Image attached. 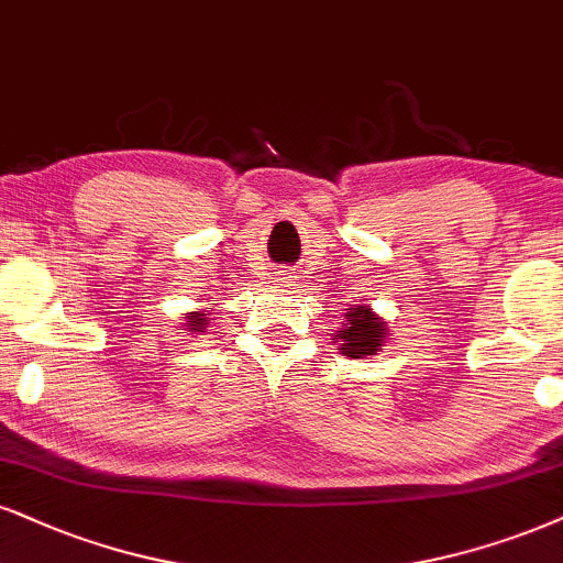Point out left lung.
I'll list each match as a JSON object with an SVG mask.
<instances>
[{
	"label": "left lung",
	"mask_w": 563,
	"mask_h": 563,
	"mask_svg": "<svg viewBox=\"0 0 563 563\" xmlns=\"http://www.w3.org/2000/svg\"><path fill=\"white\" fill-rule=\"evenodd\" d=\"M386 329L380 323V318L371 313V308H350V323L344 331H339L342 339V352L346 357H365L376 355L378 346H384Z\"/></svg>",
	"instance_id": "obj_1"
}]
</instances>
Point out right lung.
Wrapping results in <instances>:
<instances>
[{
    "mask_svg": "<svg viewBox=\"0 0 563 563\" xmlns=\"http://www.w3.org/2000/svg\"><path fill=\"white\" fill-rule=\"evenodd\" d=\"M187 325H190V331H200V329H206V318L200 316V313H192V316H190V321H187Z\"/></svg>",
    "mask_w": 563,
    "mask_h": 563,
    "instance_id": "add662e5",
    "label": "right lung"
}]
</instances>
